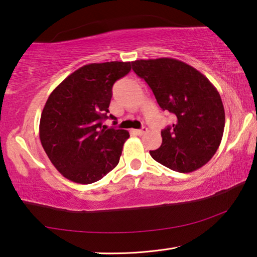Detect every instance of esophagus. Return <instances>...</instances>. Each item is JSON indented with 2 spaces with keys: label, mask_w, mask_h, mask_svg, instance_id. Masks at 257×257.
<instances>
[{
  "label": "esophagus",
  "mask_w": 257,
  "mask_h": 257,
  "mask_svg": "<svg viewBox=\"0 0 257 257\" xmlns=\"http://www.w3.org/2000/svg\"><path fill=\"white\" fill-rule=\"evenodd\" d=\"M146 132H147V128L146 127H143L142 129L135 130V133H136V135H138V136H143V135H144Z\"/></svg>",
  "instance_id": "34e87169"
}]
</instances>
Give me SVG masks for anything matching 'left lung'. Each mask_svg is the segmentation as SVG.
I'll use <instances>...</instances> for the list:
<instances>
[{"label": "left lung", "instance_id": "left-lung-1", "mask_svg": "<svg viewBox=\"0 0 257 257\" xmlns=\"http://www.w3.org/2000/svg\"><path fill=\"white\" fill-rule=\"evenodd\" d=\"M133 70L144 79L175 123L161 132L162 145L150 154L173 171L193 172L212 159L224 130L219 92L196 69L172 58L136 60Z\"/></svg>", "mask_w": 257, "mask_h": 257}]
</instances>
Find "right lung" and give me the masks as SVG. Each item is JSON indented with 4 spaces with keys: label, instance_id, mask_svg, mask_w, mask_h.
<instances>
[{
    "label": "right lung",
    "instance_id": "1",
    "mask_svg": "<svg viewBox=\"0 0 257 257\" xmlns=\"http://www.w3.org/2000/svg\"><path fill=\"white\" fill-rule=\"evenodd\" d=\"M130 70V62L86 64L47 98L41 115V143L52 164L67 179L93 184L118 165L129 133L107 129L103 120H115L108 112L112 87Z\"/></svg>",
    "mask_w": 257,
    "mask_h": 257
}]
</instances>
